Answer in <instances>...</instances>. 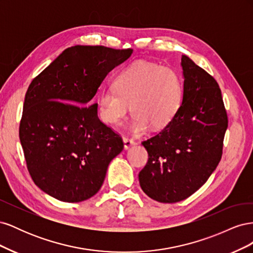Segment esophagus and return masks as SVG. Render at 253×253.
Wrapping results in <instances>:
<instances>
[{
    "label": "esophagus",
    "mask_w": 253,
    "mask_h": 253,
    "mask_svg": "<svg viewBox=\"0 0 253 253\" xmlns=\"http://www.w3.org/2000/svg\"><path fill=\"white\" fill-rule=\"evenodd\" d=\"M124 143H125V149L128 150L133 145H135V141L131 138H126V137H124Z\"/></svg>",
    "instance_id": "obj_1"
}]
</instances>
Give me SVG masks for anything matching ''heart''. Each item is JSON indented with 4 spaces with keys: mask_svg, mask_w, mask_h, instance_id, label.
<instances>
[{
    "mask_svg": "<svg viewBox=\"0 0 253 253\" xmlns=\"http://www.w3.org/2000/svg\"><path fill=\"white\" fill-rule=\"evenodd\" d=\"M115 89L99 97V117L106 125L118 126L129 110L133 116L127 129L140 134L166 127L177 114L183 96V84L173 68L137 61L117 75Z\"/></svg>",
    "mask_w": 253,
    "mask_h": 253,
    "instance_id": "b5f03b06",
    "label": "heart"
}]
</instances>
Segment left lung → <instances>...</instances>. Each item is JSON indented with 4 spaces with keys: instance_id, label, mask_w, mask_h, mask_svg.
I'll return each mask as SVG.
<instances>
[{
    "instance_id": "8db88e82",
    "label": "left lung",
    "mask_w": 253,
    "mask_h": 253,
    "mask_svg": "<svg viewBox=\"0 0 253 253\" xmlns=\"http://www.w3.org/2000/svg\"><path fill=\"white\" fill-rule=\"evenodd\" d=\"M183 96L174 119L142 141L149 160L138 177L143 192L159 203L186 200L208 180L223 153L227 113L217 82L183 55Z\"/></svg>"
}]
</instances>
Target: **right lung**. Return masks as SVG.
Listing matches in <instances>:
<instances>
[{
  "instance_id": "obj_1",
  "label": "right lung",
  "mask_w": 253,
  "mask_h": 253,
  "mask_svg": "<svg viewBox=\"0 0 253 253\" xmlns=\"http://www.w3.org/2000/svg\"><path fill=\"white\" fill-rule=\"evenodd\" d=\"M132 53L76 45L30 83L19 134L29 174L43 192L79 203L100 190L124 142L98 118L93 98L108 74Z\"/></svg>"
}]
</instances>
